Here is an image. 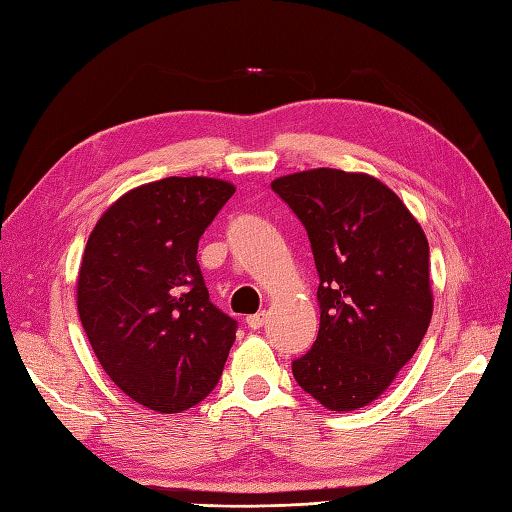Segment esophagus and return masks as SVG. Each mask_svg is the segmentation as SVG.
I'll return each instance as SVG.
<instances>
[{
  "mask_svg": "<svg viewBox=\"0 0 512 512\" xmlns=\"http://www.w3.org/2000/svg\"><path fill=\"white\" fill-rule=\"evenodd\" d=\"M266 319H268V314L262 310V312L250 314V317H246V325H248L250 330H259L266 323Z\"/></svg>",
  "mask_w": 512,
  "mask_h": 512,
  "instance_id": "34e87169",
  "label": "esophagus"
}]
</instances>
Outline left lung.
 Listing matches in <instances>:
<instances>
[{"label": "left lung", "instance_id": "8db88e82", "mask_svg": "<svg viewBox=\"0 0 512 512\" xmlns=\"http://www.w3.org/2000/svg\"><path fill=\"white\" fill-rule=\"evenodd\" d=\"M270 187L306 226L319 273V334L292 374L325 409H361L394 383L429 328L427 235L369 173L321 167Z\"/></svg>", "mask_w": 512, "mask_h": 512}]
</instances>
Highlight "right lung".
Returning a JSON list of instances; mask_svg holds the SVG:
<instances>
[{
    "mask_svg": "<svg viewBox=\"0 0 512 512\" xmlns=\"http://www.w3.org/2000/svg\"><path fill=\"white\" fill-rule=\"evenodd\" d=\"M235 193L220 178H162L121 195L92 228L76 308L112 383L160 413L191 409L222 376L235 328L209 301L198 242Z\"/></svg>",
    "mask_w": 512,
    "mask_h": 512,
    "instance_id": "right-lung-1",
    "label": "right lung"
}]
</instances>
